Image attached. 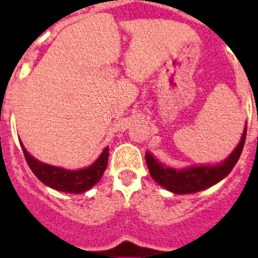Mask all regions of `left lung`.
Returning a JSON list of instances; mask_svg holds the SVG:
<instances>
[{
  "label": "left lung",
  "instance_id": "obj_1",
  "mask_svg": "<svg viewBox=\"0 0 258 258\" xmlns=\"http://www.w3.org/2000/svg\"><path fill=\"white\" fill-rule=\"evenodd\" d=\"M245 136H247V125L235 150L230 154L226 160H223L217 165L188 166L186 169H174L169 166H164L150 152H146V163L149 166L152 179L160 184L161 187L174 194L198 192L218 183L231 172L243 151Z\"/></svg>",
  "mask_w": 258,
  "mask_h": 258
}]
</instances>
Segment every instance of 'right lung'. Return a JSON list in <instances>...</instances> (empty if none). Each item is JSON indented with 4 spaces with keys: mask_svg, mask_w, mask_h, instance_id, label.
Instances as JSON below:
<instances>
[{
    "mask_svg": "<svg viewBox=\"0 0 258 258\" xmlns=\"http://www.w3.org/2000/svg\"><path fill=\"white\" fill-rule=\"evenodd\" d=\"M20 146H22L27 164L32 172L35 173L36 177L49 187L63 191V192L81 194L90 190L102 178L107 168V163H108V147H106L97 160L88 168L79 170H68L59 168V166L41 163L36 157L28 154L22 142H20Z\"/></svg>",
    "mask_w": 258,
    "mask_h": 258,
    "instance_id": "1",
    "label": "right lung"
}]
</instances>
